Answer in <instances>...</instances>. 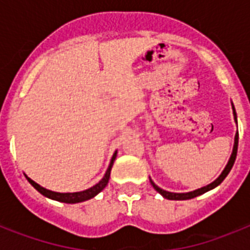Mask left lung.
I'll use <instances>...</instances> for the list:
<instances>
[{
	"label": "left lung",
	"mask_w": 250,
	"mask_h": 250,
	"mask_svg": "<svg viewBox=\"0 0 250 250\" xmlns=\"http://www.w3.org/2000/svg\"><path fill=\"white\" fill-rule=\"evenodd\" d=\"M232 110H233V119H235V123L237 125L236 111H235L233 104H232ZM237 144H239V132H236V135H235V143H233L232 153H231V157H229V162H227V165H226L225 170L222 171V174L219 175V176H218V178L215 179L213 183H210V184H208V186L202 187V188H198V189H196V190H192V192H186V193H175V192H168V190H165V189H162V188H160V187L157 186L156 183L153 182L152 179L149 178V180H150V184H152L153 188H154V189H156L158 193L162 194V197L167 198V200H190V198L197 197V196H200V194H204L205 192H208V190L214 189L215 187L219 186V184H221V183L225 180V178L227 176V175H229V172L231 171V168H232L233 164H235V160H236Z\"/></svg>",
	"instance_id": "left-lung-1"
}]
</instances>
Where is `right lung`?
<instances>
[{
	"label": "right lung",
	"instance_id": "1",
	"mask_svg": "<svg viewBox=\"0 0 250 250\" xmlns=\"http://www.w3.org/2000/svg\"><path fill=\"white\" fill-rule=\"evenodd\" d=\"M117 150L111 157V161H110V165L107 167V170H106L105 175H104V178L97 183V184H94L93 187H90L88 189L85 190H80V192H72V193H60V192H54V190H49L44 187H41L40 184H37L36 182H33L32 179L28 178L27 175H25V178L29 182V184L35 188L36 190H39L42 196L48 198H52V200H56V201L60 202H66V204H78V202H83L86 201V200H90V198H93L94 196H97L100 192H101L106 186H107V183H109L110 179V172H111V167L114 165V161L117 158Z\"/></svg>",
	"mask_w": 250,
	"mask_h": 250
}]
</instances>
